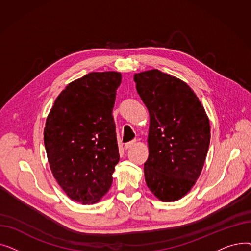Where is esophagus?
Returning <instances> with one entry per match:
<instances>
[{
	"label": "esophagus",
	"mask_w": 251,
	"mask_h": 251,
	"mask_svg": "<svg viewBox=\"0 0 251 251\" xmlns=\"http://www.w3.org/2000/svg\"><path fill=\"white\" fill-rule=\"evenodd\" d=\"M135 142H136V140H131V141L125 143L124 149H125V150H128V149H130V148H132V147L134 146V144H135Z\"/></svg>",
	"instance_id": "1"
}]
</instances>
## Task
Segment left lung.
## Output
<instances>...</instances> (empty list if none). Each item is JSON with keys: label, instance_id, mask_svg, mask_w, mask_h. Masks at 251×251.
Here are the masks:
<instances>
[{"label": "left lung", "instance_id": "1", "mask_svg": "<svg viewBox=\"0 0 251 251\" xmlns=\"http://www.w3.org/2000/svg\"><path fill=\"white\" fill-rule=\"evenodd\" d=\"M150 112V154L144 176L162 201L186 195L200 177L210 140L206 113L193 90L180 79L150 70L134 75Z\"/></svg>", "mask_w": 251, "mask_h": 251}]
</instances>
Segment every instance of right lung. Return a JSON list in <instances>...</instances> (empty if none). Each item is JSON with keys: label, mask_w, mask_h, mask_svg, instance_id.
<instances>
[{"label": "right lung", "mask_w": 251, "mask_h": 251, "mask_svg": "<svg viewBox=\"0 0 251 251\" xmlns=\"http://www.w3.org/2000/svg\"><path fill=\"white\" fill-rule=\"evenodd\" d=\"M121 73L91 72L69 83L47 118L51 173L72 201L98 202L113 182L119 155L112 115Z\"/></svg>", "instance_id": "1"}]
</instances>
